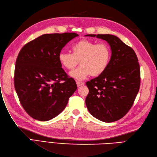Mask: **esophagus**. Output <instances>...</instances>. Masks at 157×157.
<instances>
[{
	"instance_id": "34e87169",
	"label": "esophagus",
	"mask_w": 157,
	"mask_h": 157,
	"mask_svg": "<svg viewBox=\"0 0 157 157\" xmlns=\"http://www.w3.org/2000/svg\"><path fill=\"white\" fill-rule=\"evenodd\" d=\"M76 84H77V86L79 87H81V86L83 85L85 83L83 82H76Z\"/></svg>"
}]
</instances>
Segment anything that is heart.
<instances>
[{
  "instance_id": "obj_1",
  "label": "heart",
  "mask_w": 157,
  "mask_h": 157,
  "mask_svg": "<svg viewBox=\"0 0 157 157\" xmlns=\"http://www.w3.org/2000/svg\"><path fill=\"white\" fill-rule=\"evenodd\" d=\"M71 49L72 53L61 52L58 59L63 67L72 70L79 63L82 64L70 75L78 80H83L91 74L98 76L108 68L112 57V51L108 44H97L91 40L83 39L74 43Z\"/></svg>"
}]
</instances>
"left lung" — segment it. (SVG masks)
Segmentation results:
<instances>
[{"mask_svg":"<svg viewBox=\"0 0 157 157\" xmlns=\"http://www.w3.org/2000/svg\"><path fill=\"white\" fill-rule=\"evenodd\" d=\"M97 37L108 42L112 57L105 71L86 83L89 92L85 103L93 117L112 123L123 118L132 108L140 89V68L133 49L118 37L111 34Z\"/></svg>","mask_w":157,"mask_h":157,"instance_id":"8db88e82","label":"left lung"}]
</instances>
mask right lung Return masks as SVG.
Wrapping results in <instances>:
<instances>
[{
    "label": "right lung",
    "instance_id": "right-lung-1",
    "mask_svg": "<svg viewBox=\"0 0 157 157\" xmlns=\"http://www.w3.org/2000/svg\"><path fill=\"white\" fill-rule=\"evenodd\" d=\"M75 33L43 34L25 44L15 65L14 87L19 102L34 119L47 121L61 113L77 89L61 67L59 53Z\"/></svg>",
    "mask_w": 157,
    "mask_h": 157
}]
</instances>
